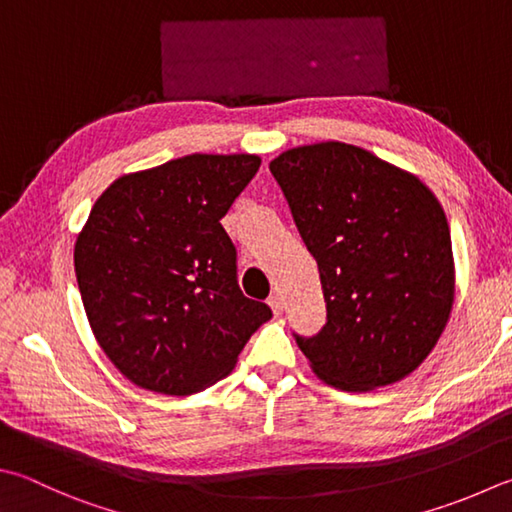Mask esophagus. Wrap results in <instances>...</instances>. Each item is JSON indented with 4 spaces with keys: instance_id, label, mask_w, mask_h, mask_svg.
I'll return each instance as SVG.
<instances>
[{
    "instance_id": "1",
    "label": "esophagus",
    "mask_w": 512,
    "mask_h": 512,
    "mask_svg": "<svg viewBox=\"0 0 512 512\" xmlns=\"http://www.w3.org/2000/svg\"><path fill=\"white\" fill-rule=\"evenodd\" d=\"M267 305L272 307V312L278 316L283 312V298L278 296V294H274V296H269V301H267Z\"/></svg>"
}]
</instances>
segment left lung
<instances>
[{
    "mask_svg": "<svg viewBox=\"0 0 512 512\" xmlns=\"http://www.w3.org/2000/svg\"><path fill=\"white\" fill-rule=\"evenodd\" d=\"M318 263L327 323L296 336L318 379L368 392L406 379L435 350L455 303L450 227L414 173L345 142L269 162Z\"/></svg>",
    "mask_w": 512,
    "mask_h": 512,
    "instance_id": "obj_1",
    "label": "left lung"
}]
</instances>
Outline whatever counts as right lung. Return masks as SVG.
Masks as SVG:
<instances>
[{
  "mask_svg": "<svg viewBox=\"0 0 512 512\" xmlns=\"http://www.w3.org/2000/svg\"><path fill=\"white\" fill-rule=\"evenodd\" d=\"M258 167L252 153H191L124 173L95 200L75 240L77 285L95 341L138 388L207 390L272 318L240 292L220 225Z\"/></svg>",
  "mask_w": 512,
  "mask_h": 512,
  "instance_id": "1",
  "label": "right lung"
}]
</instances>
